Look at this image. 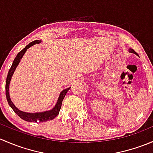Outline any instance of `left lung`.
Returning <instances> with one entry per match:
<instances>
[{"label": "left lung", "instance_id": "1", "mask_svg": "<svg viewBox=\"0 0 153 153\" xmlns=\"http://www.w3.org/2000/svg\"><path fill=\"white\" fill-rule=\"evenodd\" d=\"M128 50H129V52H131V53H134V54H135V55H137V53H136V52H135V51L133 50V49H131V48H129V49H128Z\"/></svg>", "mask_w": 153, "mask_h": 153}]
</instances>
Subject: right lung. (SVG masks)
Listing matches in <instances>:
<instances>
[{
    "instance_id": "1",
    "label": "right lung",
    "mask_w": 153,
    "mask_h": 153,
    "mask_svg": "<svg viewBox=\"0 0 153 153\" xmlns=\"http://www.w3.org/2000/svg\"><path fill=\"white\" fill-rule=\"evenodd\" d=\"M40 43H41V40H36V41H32V42L29 44L25 48H24L21 52H18L17 56L15 57V60L13 61L12 67H11L10 70H9L8 75H7V81H6V96H7V101H8L9 105L11 106V108L13 109L14 112H15L20 118H22L24 121H29V122H45V121H50V120L54 119V118L59 114L63 100H64V97H65L68 90L71 88H67V89L61 91V92H60L59 97H58V101H57L55 106H54L52 109H50V110L45 111V112H33V113L24 112V111L20 110L18 108H17L16 106H15V104H13V102L11 101L10 95V84L11 79H12V75H13L14 74V72H15V69H16L17 67L18 66V64H19L21 58H23V56H24V55L25 54V52H27V49L32 47V46L37 44H40Z\"/></svg>"
}]
</instances>
